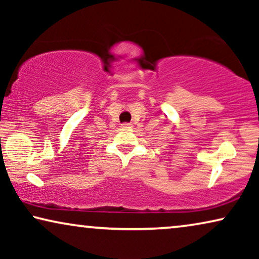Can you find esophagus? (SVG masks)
Instances as JSON below:
<instances>
[{
	"mask_svg": "<svg viewBox=\"0 0 259 259\" xmlns=\"http://www.w3.org/2000/svg\"><path fill=\"white\" fill-rule=\"evenodd\" d=\"M121 127L123 130H127V128H131V127H132V123H128V122H125V123H122L121 125Z\"/></svg>",
	"mask_w": 259,
	"mask_h": 259,
	"instance_id": "esophagus-1",
	"label": "esophagus"
}]
</instances>
